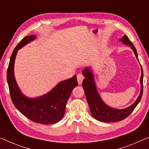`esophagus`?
Instances as JSON below:
<instances>
[{
  "mask_svg": "<svg viewBox=\"0 0 149 149\" xmlns=\"http://www.w3.org/2000/svg\"><path fill=\"white\" fill-rule=\"evenodd\" d=\"M84 78V75L79 74L77 75V82H78L79 84H81L82 83V81H83V79Z\"/></svg>",
  "mask_w": 149,
  "mask_h": 149,
  "instance_id": "1",
  "label": "esophagus"
}]
</instances>
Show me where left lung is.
Here are the masks:
<instances>
[{
    "mask_svg": "<svg viewBox=\"0 0 149 149\" xmlns=\"http://www.w3.org/2000/svg\"><path fill=\"white\" fill-rule=\"evenodd\" d=\"M123 43L130 46V47L134 52L135 56L138 59L136 49L132 43L130 41L126 35H124L122 39H120ZM139 60V59H138ZM82 74L85 78L82 82V86L85 92L88 104L90 107L91 114L97 120L104 122V123H114L123 120L126 117H128L134 110L136 106L138 105L141 101L143 92V71L141 67V93L135 102L129 107L124 109H114L106 105L102 100L100 96L97 92L96 86L95 85L94 75L92 71L89 68H86L82 71Z\"/></svg>",
    "mask_w": 149,
    "mask_h": 149,
    "instance_id": "8db88e82",
    "label": "left lung"
}]
</instances>
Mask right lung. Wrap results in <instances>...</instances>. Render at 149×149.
<instances>
[{
	"mask_svg": "<svg viewBox=\"0 0 149 149\" xmlns=\"http://www.w3.org/2000/svg\"><path fill=\"white\" fill-rule=\"evenodd\" d=\"M35 39L26 36L16 46L11 55L7 70V81L11 100L21 114L31 121L42 124H52L61 120L65 112L66 103L73 89L78 85L76 75L62 81L43 96L29 98L22 94L15 80L14 64L18 50Z\"/></svg>",
	"mask_w": 149,
	"mask_h": 149,
	"instance_id": "add662e5",
	"label": "right lung"
}]
</instances>
